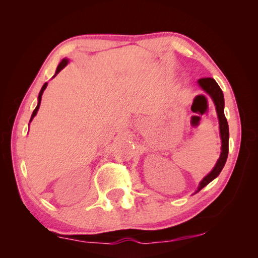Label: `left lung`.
<instances>
[{
  "instance_id": "8db88e82",
  "label": "left lung",
  "mask_w": 258,
  "mask_h": 258,
  "mask_svg": "<svg viewBox=\"0 0 258 258\" xmlns=\"http://www.w3.org/2000/svg\"><path fill=\"white\" fill-rule=\"evenodd\" d=\"M198 84L200 87L204 89L207 93H209L210 97L212 98L213 102L216 107V112L218 116V120H220V132H221V139H222V153L220 158H218L215 167L213 170L202 179L198 187V191H200L205 186H207L210 182H212L213 179L218 176L223 170L225 162L227 160L228 156V140H229V129H228V122L226 119L224 114V95L223 91L220 88V86L217 85L214 79L212 77H202V79L198 80Z\"/></svg>"
}]
</instances>
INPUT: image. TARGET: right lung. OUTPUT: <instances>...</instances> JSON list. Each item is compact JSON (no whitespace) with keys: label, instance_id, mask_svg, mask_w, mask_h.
Segmentation results:
<instances>
[{"label":"right lung","instance_id":"right-lung-1","mask_svg":"<svg viewBox=\"0 0 258 258\" xmlns=\"http://www.w3.org/2000/svg\"><path fill=\"white\" fill-rule=\"evenodd\" d=\"M68 64V60L67 59H63L62 60L61 62H60V64L58 66V68H57V71H56V74H58L62 69H63ZM56 74H54V76H56ZM47 87V83H45L44 85H43V87H42V89H41V91H40V95H38V103H37V105H36V107H35V110L33 111V114H32V116H31V119H30V121L33 119V117L36 115V113H37V111H38V107H40V104H41V100H42V95H43V92H44V90H45V88Z\"/></svg>","mask_w":258,"mask_h":258}]
</instances>
